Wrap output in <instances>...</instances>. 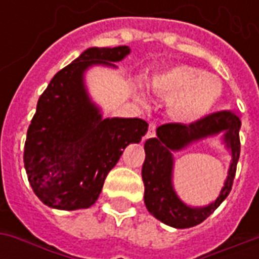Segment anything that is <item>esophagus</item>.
I'll use <instances>...</instances> for the list:
<instances>
[{
    "instance_id": "obj_1",
    "label": "esophagus",
    "mask_w": 259,
    "mask_h": 259,
    "mask_svg": "<svg viewBox=\"0 0 259 259\" xmlns=\"http://www.w3.org/2000/svg\"><path fill=\"white\" fill-rule=\"evenodd\" d=\"M155 133H157V124L150 123L148 124V132H147V135L144 139H151V137H154V136H155Z\"/></svg>"
}]
</instances>
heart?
Masks as SVG:
<instances>
[{"mask_svg":"<svg viewBox=\"0 0 259 259\" xmlns=\"http://www.w3.org/2000/svg\"><path fill=\"white\" fill-rule=\"evenodd\" d=\"M151 87L159 96L168 97L169 112L186 123L204 118L221 96V84L215 77L187 65L157 73Z\"/></svg>","mask_w":259,"mask_h":259,"instance_id":"b5f03b06","label":"heart"}]
</instances>
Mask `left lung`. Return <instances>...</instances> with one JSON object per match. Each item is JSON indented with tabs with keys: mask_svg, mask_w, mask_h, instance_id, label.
I'll return each instance as SVG.
<instances>
[{
	"mask_svg": "<svg viewBox=\"0 0 259 259\" xmlns=\"http://www.w3.org/2000/svg\"><path fill=\"white\" fill-rule=\"evenodd\" d=\"M240 118L230 111L211 113L190 124H161L157 129V137L148 139L144 144L146 159L141 176L144 182V202L150 213L161 222L178 229L191 228L204 222L232 190L240 157ZM221 131L225 132V141L232 150L228 179L215 203L204 208H190L177 198L171 187L173 158L170 151L180 149L191 141Z\"/></svg>",
	"mask_w": 259,
	"mask_h": 259,
	"instance_id": "1",
	"label": "left lung"
}]
</instances>
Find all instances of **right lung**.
Segmentation results:
<instances>
[{"label":"right lung","instance_id":"add662e5","mask_svg":"<svg viewBox=\"0 0 259 259\" xmlns=\"http://www.w3.org/2000/svg\"><path fill=\"white\" fill-rule=\"evenodd\" d=\"M129 53L126 46L85 50L38 98L23 162L31 189L46 205L65 211L93 205L124 148L147 133L143 119H101L83 85L90 65H113Z\"/></svg>","mask_w":259,"mask_h":259}]
</instances>
